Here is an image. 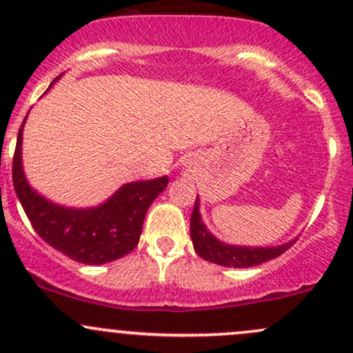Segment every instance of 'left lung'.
<instances>
[{
    "label": "left lung",
    "instance_id": "1",
    "mask_svg": "<svg viewBox=\"0 0 353 353\" xmlns=\"http://www.w3.org/2000/svg\"><path fill=\"white\" fill-rule=\"evenodd\" d=\"M191 239L196 253L201 258L230 268H250V266L261 265L283 254L295 243V239H292L280 246H236L219 241L216 236L209 233L206 224L203 223L199 212V196L196 197L191 214Z\"/></svg>",
    "mask_w": 353,
    "mask_h": 353
}]
</instances>
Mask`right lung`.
<instances>
[{
	"mask_svg": "<svg viewBox=\"0 0 353 353\" xmlns=\"http://www.w3.org/2000/svg\"><path fill=\"white\" fill-rule=\"evenodd\" d=\"M23 125L13 157V185L38 236L65 256L83 265H103L129 254L141 238L147 209L168 188V176L123 184L95 208L60 206L34 191L26 181L21 162Z\"/></svg>",
	"mask_w": 353,
	"mask_h": 353,
	"instance_id": "right-lung-1",
	"label": "right lung"
}]
</instances>
